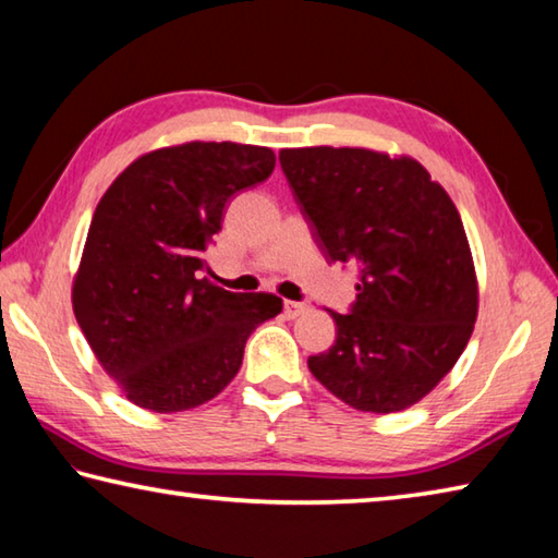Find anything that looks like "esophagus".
<instances>
[{
	"label": "esophagus",
	"mask_w": 558,
	"mask_h": 558,
	"mask_svg": "<svg viewBox=\"0 0 558 558\" xmlns=\"http://www.w3.org/2000/svg\"><path fill=\"white\" fill-rule=\"evenodd\" d=\"M306 311V304H301V301H284V316L287 318H296Z\"/></svg>",
	"instance_id": "34e87169"
}]
</instances>
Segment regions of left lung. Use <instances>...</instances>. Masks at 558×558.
<instances>
[{
  "label": "left lung",
  "instance_id": "1",
  "mask_svg": "<svg viewBox=\"0 0 558 558\" xmlns=\"http://www.w3.org/2000/svg\"><path fill=\"white\" fill-rule=\"evenodd\" d=\"M279 163L328 262L357 271L336 343L308 369L357 412L416 404L451 373L477 318L473 254L453 201L409 156L306 146Z\"/></svg>",
  "mask_w": 558,
  "mask_h": 558
}]
</instances>
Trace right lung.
<instances>
[{"label": "right lung", "mask_w": 558, "mask_h": 558, "mask_svg": "<svg viewBox=\"0 0 558 558\" xmlns=\"http://www.w3.org/2000/svg\"><path fill=\"white\" fill-rule=\"evenodd\" d=\"M267 146L189 142L149 151L117 175L93 215L73 311L105 373L159 414L218 397L252 330L281 311L274 294L215 287L203 254L234 193L267 181Z\"/></svg>", "instance_id": "right-lung-1"}]
</instances>
